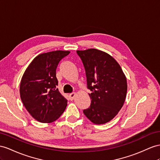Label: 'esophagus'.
Instances as JSON below:
<instances>
[{
	"mask_svg": "<svg viewBox=\"0 0 160 160\" xmlns=\"http://www.w3.org/2000/svg\"><path fill=\"white\" fill-rule=\"evenodd\" d=\"M75 95H76V94L74 92H72V93L69 94V100L72 101L73 99V98H74V97H75Z\"/></svg>",
	"mask_w": 160,
	"mask_h": 160,
	"instance_id": "esophagus-1",
	"label": "esophagus"
}]
</instances>
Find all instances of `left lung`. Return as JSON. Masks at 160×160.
Returning <instances> with one entry per match:
<instances>
[{
    "instance_id": "8db88e82",
    "label": "left lung",
    "mask_w": 160,
    "mask_h": 160,
    "mask_svg": "<svg viewBox=\"0 0 160 160\" xmlns=\"http://www.w3.org/2000/svg\"><path fill=\"white\" fill-rule=\"evenodd\" d=\"M84 65L91 99L83 113L95 124L109 122L119 112L127 92L126 78L120 65L108 53L95 48L77 51Z\"/></svg>"
}]
</instances>
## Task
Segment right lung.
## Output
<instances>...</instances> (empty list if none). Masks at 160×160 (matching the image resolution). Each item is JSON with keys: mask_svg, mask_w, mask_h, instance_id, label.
I'll list each match as a JSON object with an SVG mask.
<instances>
[{"mask_svg": "<svg viewBox=\"0 0 160 160\" xmlns=\"http://www.w3.org/2000/svg\"><path fill=\"white\" fill-rule=\"evenodd\" d=\"M69 51H56L36 57L24 72L20 84L23 105L35 120L42 123L55 121L63 113L67 99L59 92L56 69Z\"/></svg>", "mask_w": 160, "mask_h": 160, "instance_id": "add662e5", "label": "right lung"}]
</instances>
